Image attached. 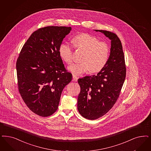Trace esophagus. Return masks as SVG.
<instances>
[{
	"mask_svg": "<svg viewBox=\"0 0 151 151\" xmlns=\"http://www.w3.org/2000/svg\"><path fill=\"white\" fill-rule=\"evenodd\" d=\"M78 80V77H77L75 75H73V81H77Z\"/></svg>",
	"mask_w": 151,
	"mask_h": 151,
	"instance_id": "esophagus-1",
	"label": "esophagus"
}]
</instances>
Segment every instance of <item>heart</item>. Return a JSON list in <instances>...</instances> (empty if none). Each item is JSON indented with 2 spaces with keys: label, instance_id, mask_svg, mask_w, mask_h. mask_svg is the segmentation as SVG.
Here are the masks:
<instances>
[{
  "label": "heart",
  "instance_id": "1",
  "mask_svg": "<svg viewBox=\"0 0 151 151\" xmlns=\"http://www.w3.org/2000/svg\"><path fill=\"white\" fill-rule=\"evenodd\" d=\"M73 47L85 51L81 63H74L68 66V70L73 75H80L90 71L99 72L105 67L109 57L110 48L105 42L99 41L96 37L89 34H81L72 40ZM73 46L68 43H63L59 47L60 56L65 63L73 61Z\"/></svg>",
  "mask_w": 151,
  "mask_h": 151
}]
</instances>
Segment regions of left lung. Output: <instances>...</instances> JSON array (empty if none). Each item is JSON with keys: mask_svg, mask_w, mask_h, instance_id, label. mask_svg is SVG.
<instances>
[{"mask_svg": "<svg viewBox=\"0 0 151 151\" xmlns=\"http://www.w3.org/2000/svg\"><path fill=\"white\" fill-rule=\"evenodd\" d=\"M111 40L110 54L106 65L97 75L78 78L81 90L78 109L83 118L98 119L115 104L126 76L124 55L119 38L110 31L95 30Z\"/></svg>", "mask_w": 151, "mask_h": 151, "instance_id": "obj_1", "label": "left lung"}]
</instances>
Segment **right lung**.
I'll use <instances>...</instances> for the list:
<instances>
[{
  "instance_id": "add662e5",
  "label": "right lung",
  "mask_w": 151,
  "mask_h": 151,
  "mask_svg": "<svg viewBox=\"0 0 151 151\" xmlns=\"http://www.w3.org/2000/svg\"><path fill=\"white\" fill-rule=\"evenodd\" d=\"M70 27L38 29L27 40L16 63L18 90L28 108L41 116L58 109L63 89L72 80L59 53Z\"/></svg>"
}]
</instances>
